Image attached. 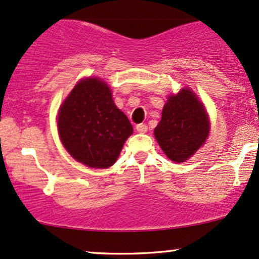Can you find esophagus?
Instances as JSON below:
<instances>
[{"label": "esophagus", "mask_w": 259, "mask_h": 259, "mask_svg": "<svg viewBox=\"0 0 259 259\" xmlns=\"http://www.w3.org/2000/svg\"><path fill=\"white\" fill-rule=\"evenodd\" d=\"M136 130L140 134H145V133H147V130H148V126H147L146 124H137Z\"/></svg>", "instance_id": "34e87169"}]
</instances>
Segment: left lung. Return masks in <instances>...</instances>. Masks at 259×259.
Segmentation results:
<instances>
[{
    "label": "left lung",
    "mask_w": 259,
    "mask_h": 259,
    "mask_svg": "<svg viewBox=\"0 0 259 259\" xmlns=\"http://www.w3.org/2000/svg\"><path fill=\"white\" fill-rule=\"evenodd\" d=\"M210 122L204 105L190 88L169 96L154 129L160 148L175 162H184L204 145Z\"/></svg>",
    "instance_id": "obj_1"
}]
</instances>
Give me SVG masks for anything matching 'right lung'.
I'll list each match as a JSON object with an SVG mask.
<instances>
[{"label": "right lung", "instance_id": "1", "mask_svg": "<svg viewBox=\"0 0 259 259\" xmlns=\"http://www.w3.org/2000/svg\"><path fill=\"white\" fill-rule=\"evenodd\" d=\"M58 135L76 161L107 168L118 159L133 125L114 105L110 87L98 77L80 80L58 111Z\"/></svg>", "mask_w": 259, "mask_h": 259}]
</instances>
